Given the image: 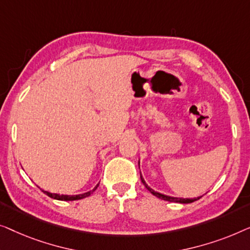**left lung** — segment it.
I'll use <instances>...</instances> for the list:
<instances>
[{
	"instance_id": "1",
	"label": "left lung",
	"mask_w": 250,
	"mask_h": 250,
	"mask_svg": "<svg viewBox=\"0 0 250 250\" xmlns=\"http://www.w3.org/2000/svg\"><path fill=\"white\" fill-rule=\"evenodd\" d=\"M139 163H140V162H138V164H139ZM140 179H142V182L144 184V186H145V187L147 188V190H148L149 192H152V194H153L154 196H156L157 198L163 199V200H167V202H173V203H180V204H189V203L195 202V200L199 199L200 197H202V196L197 197V198H182V197H172V196H167V195L161 194V192L155 191V190H154V189L150 188L149 186L146 184L145 179H144V177H143L142 174H140Z\"/></svg>"
}]
</instances>
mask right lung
Segmentation results:
<instances>
[{
    "label": "right lung",
    "instance_id": "right-lung-1",
    "mask_svg": "<svg viewBox=\"0 0 250 250\" xmlns=\"http://www.w3.org/2000/svg\"><path fill=\"white\" fill-rule=\"evenodd\" d=\"M97 184L95 187L91 189V190L85 192V194H79V195H60V194H52L50 191H45V190H42L44 192V194H46L48 197H51V198L53 199H58V200H65V202H69V200H79V199H83V198H86V197L90 196L93 192L96 190L97 187H98Z\"/></svg>",
    "mask_w": 250,
    "mask_h": 250
}]
</instances>
